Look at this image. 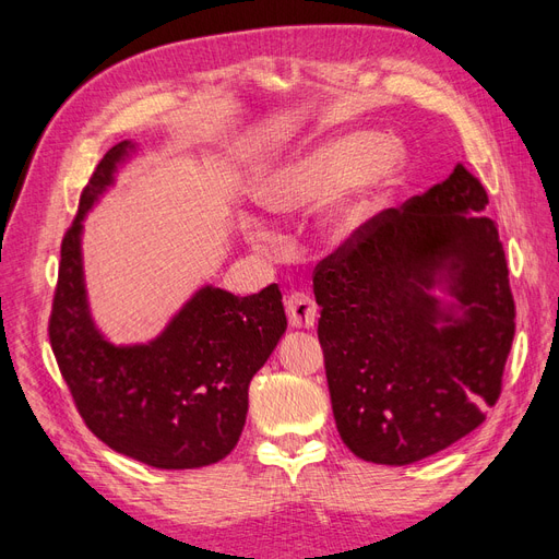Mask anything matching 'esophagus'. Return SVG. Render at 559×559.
<instances>
[{
  "label": "esophagus",
  "instance_id": "obj_1",
  "mask_svg": "<svg viewBox=\"0 0 559 559\" xmlns=\"http://www.w3.org/2000/svg\"><path fill=\"white\" fill-rule=\"evenodd\" d=\"M285 311H287V320H290L293 328L309 330V328L316 325L318 306H316L311 295H306V293L287 295L285 297Z\"/></svg>",
  "mask_w": 559,
  "mask_h": 559
}]
</instances>
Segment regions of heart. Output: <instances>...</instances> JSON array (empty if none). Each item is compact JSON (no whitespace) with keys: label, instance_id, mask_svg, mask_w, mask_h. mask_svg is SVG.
Returning a JSON list of instances; mask_svg holds the SVG:
<instances>
[{"label":"heart","instance_id":"heart-1","mask_svg":"<svg viewBox=\"0 0 559 559\" xmlns=\"http://www.w3.org/2000/svg\"><path fill=\"white\" fill-rule=\"evenodd\" d=\"M402 155L378 134L355 132L320 141L281 162L253 190L260 209L274 215L299 213L340 192L320 211V231L332 243H346L367 227L390 178L397 174ZM246 241L266 250L272 234L253 218H243Z\"/></svg>","mask_w":559,"mask_h":559}]
</instances>
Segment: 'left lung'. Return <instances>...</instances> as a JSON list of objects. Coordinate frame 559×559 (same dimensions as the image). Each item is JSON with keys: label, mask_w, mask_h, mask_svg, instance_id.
<instances>
[{"label": "left lung", "mask_w": 559, "mask_h": 559, "mask_svg": "<svg viewBox=\"0 0 559 559\" xmlns=\"http://www.w3.org/2000/svg\"><path fill=\"white\" fill-rule=\"evenodd\" d=\"M488 192L455 165L318 262V338L336 429L359 460L404 466L474 431L495 406L515 304ZM441 286L443 302L430 293Z\"/></svg>", "instance_id": "8db88e82"}]
</instances>
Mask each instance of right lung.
Returning a JSON list of instances; mask_svg holds the SVG:
<instances>
[{"instance_id": "right-lung-1", "label": "right lung", "mask_w": 559, "mask_h": 559, "mask_svg": "<svg viewBox=\"0 0 559 559\" xmlns=\"http://www.w3.org/2000/svg\"><path fill=\"white\" fill-rule=\"evenodd\" d=\"M136 153L120 141L104 155L62 239L48 336L62 378L93 435L155 469H200L237 445L248 385L285 334L276 283L237 297L204 285L148 344L116 346L95 325L83 276V221Z\"/></svg>"}]
</instances>
